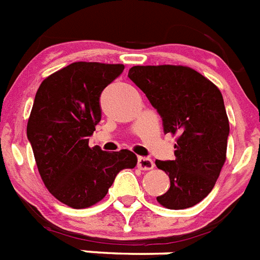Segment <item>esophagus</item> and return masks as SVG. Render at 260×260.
<instances>
[{"label": "esophagus", "instance_id": "1", "mask_svg": "<svg viewBox=\"0 0 260 260\" xmlns=\"http://www.w3.org/2000/svg\"><path fill=\"white\" fill-rule=\"evenodd\" d=\"M137 167L140 168L141 171H150L154 168V162L149 157H139L137 158Z\"/></svg>", "mask_w": 260, "mask_h": 260}]
</instances>
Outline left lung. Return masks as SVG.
Wrapping results in <instances>:
<instances>
[{
  "mask_svg": "<svg viewBox=\"0 0 260 260\" xmlns=\"http://www.w3.org/2000/svg\"><path fill=\"white\" fill-rule=\"evenodd\" d=\"M128 76L160 113L164 132L177 136L176 158L156 160L171 180L157 201L172 210L191 208L213 190L226 161L230 126L221 91L186 66H134Z\"/></svg>",
  "mask_w": 260,
  "mask_h": 260,
  "instance_id": "1",
  "label": "left lung"
}]
</instances>
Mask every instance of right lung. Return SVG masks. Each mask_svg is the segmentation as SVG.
<instances>
[{
  "label": "right lung",
  "instance_id": "1",
  "mask_svg": "<svg viewBox=\"0 0 260 260\" xmlns=\"http://www.w3.org/2000/svg\"><path fill=\"white\" fill-rule=\"evenodd\" d=\"M123 70V64L75 62L47 76L37 91L27 139L45 186L70 208L98 204L120 171L136 167L131 150L88 147L102 119L100 93Z\"/></svg>",
  "mask_w": 260,
  "mask_h": 260
}]
</instances>
